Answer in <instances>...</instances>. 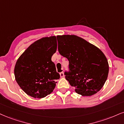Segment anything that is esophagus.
Returning <instances> with one entry per match:
<instances>
[{
  "label": "esophagus",
  "instance_id": "obj_1",
  "mask_svg": "<svg viewBox=\"0 0 124 124\" xmlns=\"http://www.w3.org/2000/svg\"><path fill=\"white\" fill-rule=\"evenodd\" d=\"M60 75L61 78H63L64 76V74L63 72H62L60 73Z\"/></svg>",
  "mask_w": 124,
  "mask_h": 124
}]
</instances>
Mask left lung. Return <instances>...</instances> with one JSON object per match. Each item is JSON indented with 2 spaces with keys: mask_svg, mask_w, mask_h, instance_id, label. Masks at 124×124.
<instances>
[{
  "mask_svg": "<svg viewBox=\"0 0 124 124\" xmlns=\"http://www.w3.org/2000/svg\"><path fill=\"white\" fill-rule=\"evenodd\" d=\"M58 50L69 61L65 79L78 94L91 96L104 85L109 74V64L97 46L75 35L57 36Z\"/></svg>",
  "mask_w": 124,
  "mask_h": 124,
  "instance_id": "8db88e82",
  "label": "left lung"
}]
</instances>
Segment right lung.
<instances>
[{"mask_svg": "<svg viewBox=\"0 0 124 124\" xmlns=\"http://www.w3.org/2000/svg\"><path fill=\"white\" fill-rule=\"evenodd\" d=\"M56 49V36L44 37L30 45L18 59L15 80L28 95L42 98L53 91L60 78L51 60Z\"/></svg>", "mask_w": 124, "mask_h": 124, "instance_id": "1", "label": "right lung"}]
</instances>
